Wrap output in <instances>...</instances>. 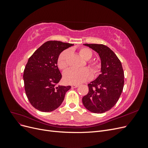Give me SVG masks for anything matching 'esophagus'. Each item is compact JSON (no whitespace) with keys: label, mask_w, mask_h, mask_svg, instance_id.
<instances>
[{"label":"esophagus","mask_w":148,"mask_h":148,"mask_svg":"<svg viewBox=\"0 0 148 148\" xmlns=\"http://www.w3.org/2000/svg\"><path fill=\"white\" fill-rule=\"evenodd\" d=\"M78 86H79L78 84H72V85H71V88H75L78 87Z\"/></svg>","instance_id":"esophagus-1"}]
</instances>
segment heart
I'll list each match as a JSON object with an SVG mask.
<instances>
[{"instance_id": "heart-1", "label": "heart", "mask_w": 148, "mask_h": 148, "mask_svg": "<svg viewBox=\"0 0 148 148\" xmlns=\"http://www.w3.org/2000/svg\"><path fill=\"white\" fill-rule=\"evenodd\" d=\"M70 53V50H65L62 52L58 57L57 66L60 70L65 71L68 69ZM79 53L80 56L86 60L91 59L93 55L91 49L87 47H82L79 49ZM88 66L95 76L98 75L101 72L102 65L98 60L89 61ZM92 72L87 68L80 70L71 69L66 71L64 74V80L66 83L68 84H80L90 80L92 77Z\"/></svg>"}]
</instances>
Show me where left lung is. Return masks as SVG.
Returning a JSON list of instances; mask_svg holds the SVG:
<instances>
[{
	"label": "left lung",
	"mask_w": 148,
	"mask_h": 148,
	"mask_svg": "<svg viewBox=\"0 0 148 148\" xmlns=\"http://www.w3.org/2000/svg\"><path fill=\"white\" fill-rule=\"evenodd\" d=\"M99 55L101 74L88 84L89 91L82 98L84 106L91 112L102 114L116 104L123 91L124 71L115 53L103 44H84Z\"/></svg>",
	"instance_id": "8db88e82"
}]
</instances>
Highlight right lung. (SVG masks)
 <instances>
[{
    "label": "right lung",
    "mask_w": 148,
    "mask_h": 148,
    "mask_svg": "<svg viewBox=\"0 0 148 148\" xmlns=\"http://www.w3.org/2000/svg\"><path fill=\"white\" fill-rule=\"evenodd\" d=\"M73 44L58 41L44 43L28 59L24 70L25 90L30 104L44 112L56 110L70 86L58 85L62 75L57 66L60 53Z\"/></svg>",
    "instance_id": "1"
}]
</instances>
